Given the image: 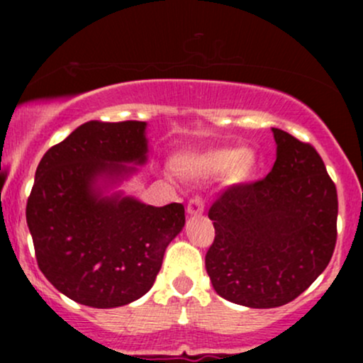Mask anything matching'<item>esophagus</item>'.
Returning <instances> with one entry per match:
<instances>
[{
	"label": "esophagus",
	"instance_id": "esophagus-1",
	"mask_svg": "<svg viewBox=\"0 0 363 363\" xmlns=\"http://www.w3.org/2000/svg\"><path fill=\"white\" fill-rule=\"evenodd\" d=\"M205 211V199L201 196H194L187 203V213L189 215H201Z\"/></svg>",
	"mask_w": 363,
	"mask_h": 363
}]
</instances>
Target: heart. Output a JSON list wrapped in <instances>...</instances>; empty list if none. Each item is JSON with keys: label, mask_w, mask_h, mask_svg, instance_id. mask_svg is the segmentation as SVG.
<instances>
[{"label": "heart", "mask_w": 363, "mask_h": 363, "mask_svg": "<svg viewBox=\"0 0 363 363\" xmlns=\"http://www.w3.org/2000/svg\"><path fill=\"white\" fill-rule=\"evenodd\" d=\"M256 165V155L251 150H235V148H220L213 152L181 158L177 162V169L182 172L194 174V176H218L227 172L230 181H245Z\"/></svg>", "instance_id": "b5f03b06"}]
</instances>
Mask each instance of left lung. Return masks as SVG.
Segmentation results:
<instances>
[{"label": "left lung", "mask_w": 363, "mask_h": 363, "mask_svg": "<svg viewBox=\"0 0 363 363\" xmlns=\"http://www.w3.org/2000/svg\"><path fill=\"white\" fill-rule=\"evenodd\" d=\"M277 160L259 181L211 205L215 239L205 262L220 297L272 309L297 298L326 269L336 245L338 194L311 143L273 128Z\"/></svg>", "instance_id": "8db88e82"}]
</instances>
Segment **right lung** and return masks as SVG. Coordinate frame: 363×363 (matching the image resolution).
<instances>
[{
	"instance_id": "right-lung-1",
	"label": "right lung",
	"mask_w": 363,
	"mask_h": 363,
	"mask_svg": "<svg viewBox=\"0 0 363 363\" xmlns=\"http://www.w3.org/2000/svg\"><path fill=\"white\" fill-rule=\"evenodd\" d=\"M143 121H89L44 153L27 201L35 259L61 294L83 306H126L152 289L164 252L186 222L184 206L102 198L101 176L145 164Z\"/></svg>"
}]
</instances>
